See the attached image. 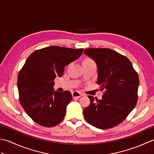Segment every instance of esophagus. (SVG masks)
Returning <instances> with one entry per match:
<instances>
[{
	"label": "esophagus",
	"mask_w": 154,
	"mask_h": 154,
	"mask_svg": "<svg viewBox=\"0 0 154 154\" xmlns=\"http://www.w3.org/2000/svg\"><path fill=\"white\" fill-rule=\"evenodd\" d=\"M82 96V94L77 92V91H75V92L72 93V97H73V99H76V98H79Z\"/></svg>",
	"instance_id": "1"
}]
</instances>
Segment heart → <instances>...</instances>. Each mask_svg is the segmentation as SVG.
I'll return each mask as SVG.
<instances>
[{
  "instance_id": "b5f03b06",
  "label": "heart",
  "mask_w": 154,
  "mask_h": 154,
  "mask_svg": "<svg viewBox=\"0 0 154 154\" xmlns=\"http://www.w3.org/2000/svg\"><path fill=\"white\" fill-rule=\"evenodd\" d=\"M93 63H94V62L93 60H91V58H87L83 61V65H90Z\"/></svg>"
}]
</instances>
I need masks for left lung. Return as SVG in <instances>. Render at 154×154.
<instances>
[{
	"label": "left lung",
	"instance_id": "8db88e82",
	"mask_svg": "<svg viewBox=\"0 0 154 154\" xmlns=\"http://www.w3.org/2000/svg\"><path fill=\"white\" fill-rule=\"evenodd\" d=\"M84 53L96 62L97 84L104 91L103 99L88 96L91 103L84 117L91 125L109 129L126 119L138 101L139 77L126 56L108 48H87Z\"/></svg>",
	"mask_w": 154,
	"mask_h": 154
}]
</instances>
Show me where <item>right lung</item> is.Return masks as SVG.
Listing matches in <instances>:
<instances>
[{
	"label": "right lung",
	"instance_id": "obj_1",
	"mask_svg": "<svg viewBox=\"0 0 154 154\" xmlns=\"http://www.w3.org/2000/svg\"><path fill=\"white\" fill-rule=\"evenodd\" d=\"M83 49L50 46L34 51L18 75L19 101L28 115L39 125L52 127L64 119L70 91L54 92L55 78L64 67L79 58Z\"/></svg>",
	"mask_w": 154,
	"mask_h": 154
}]
</instances>
